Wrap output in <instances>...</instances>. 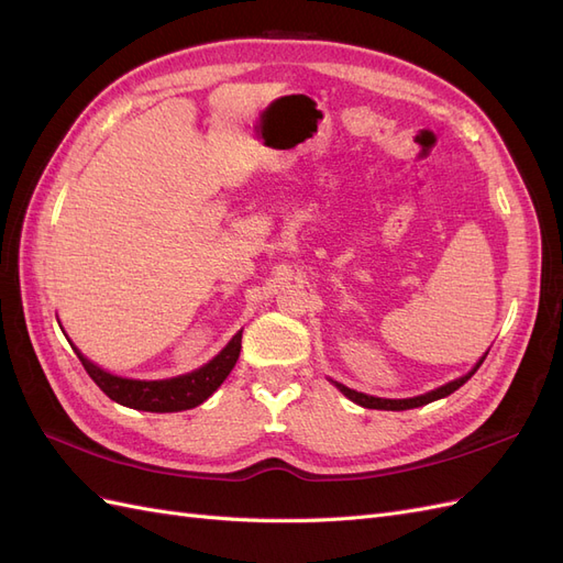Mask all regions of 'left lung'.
Returning a JSON list of instances; mask_svg holds the SVG:
<instances>
[{
	"label": "left lung",
	"instance_id": "left-lung-1",
	"mask_svg": "<svg viewBox=\"0 0 563 563\" xmlns=\"http://www.w3.org/2000/svg\"><path fill=\"white\" fill-rule=\"evenodd\" d=\"M488 350H490V347H488ZM488 350L484 352V356H479V362H476V364L465 373V376H460V378H455V380H451V383H446V385H441V387H437V389L424 391V395L408 397V399H383V397H373V395H364V391L350 389L347 385L338 383V380H331V378H329V383H333L340 391H343V395H345L350 401L360 404V406H364V408H378V411H408V408H418V406H424V404H430V401H437V399H444V397L453 395V391H455L457 387H463V385L474 376L476 368H479V366L484 364Z\"/></svg>",
	"mask_w": 563,
	"mask_h": 563
}]
</instances>
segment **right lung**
Masks as SVG:
<instances>
[{
	"instance_id": "right-lung-1",
	"label": "right lung",
	"mask_w": 563,
	"mask_h": 563,
	"mask_svg": "<svg viewBox=\"0 0 563 563\" xmlns=\"http://www.w3.org/2000/svg\"><path fill=\"white\" fill-rule=\"evenodd\" d=\"M242 331H236L230 343L220 350L211 362H207L190 373H183V376L164 378V380L124 378V376H117V373H112V371L100 368L98 364H93L89 360V356H84V352L73 343L70 338H67L65 331L63 333L67 338V343L73 345L75 354L79 356L84 368H87V373L93 378V383L103 389L112 401L122 404L126 408H135V411L176 413V411H187V408H195V406L203 404L220 385H223V380L234 368L236 360H240Z\"/></svg>"
}]
</instances>
